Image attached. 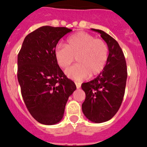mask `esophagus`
<instances>
[{"instance_id":"34e87169","label":"esophagus","mask_w":147,"mask_h":147,"mask_svg":"<svg viewBox=\"0 0 147 147\" xmlns=\"http://www.w3.org/2000/svg\"><path fill=\"white\" fill-rule=\"evenodd\" d=\"M75 84H76V86H77V89H79V88H80V87H81V84H79V83H77V82H75Z\"/></svg>"}]
</instances>
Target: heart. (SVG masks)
Returning <instances> with one entry per match:
<instances>
[{
  "mask_svg": "<svg viewBox=\"0 0 147 147\" xmlns=\"http://www.w3.org/2000/svg\"><path fill=\"white\" fill-rule=\"evenodd\" d=\"M55 56L58 65L63 69L68 68L75 57L77 63L66 70V74L70 79L79 81L102 71L108 57V48L103 40L79 32L69 37L66 45L57 46Z\"/></svg>",
  "mask_w": 147,
  "mask_h": 147,
  "instance_id": "heart-1",
  "label": "heart"
}]
</instances>
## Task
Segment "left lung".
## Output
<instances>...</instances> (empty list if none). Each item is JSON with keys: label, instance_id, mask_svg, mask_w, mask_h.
<instances>
[{"label": "left lung", "instance_id": "left-lung-1", "mask_svg": "<svg viewBox=\"0 0 147 147\" xmlns=\"http://www.w3.org/2000/svg\"><path fill=\"white\" fill-rule=\"evenodd\" d=\"M91 30L100 33L107 43L109 55L99 75L81 85L86 93L82 111L89 121L101 123L110 120L121 107L126 86L127 64L123 51L116 40L101 30Z\"/></svg>", "mask_w": 147, "mask_h": 147}]
</instances>
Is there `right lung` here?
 <instances>
[{
  "label": "right lung",
  "mask_w": 147,
  "mask_h": 147,
  "mask_svg": "<svg viewBox=\"0 0 147 147\" xmlns=\"http://www.w3.org/2000/svg\"><path fill=\"white\" fill-rule=\"evenodd\" d=\"M72 30L44 26L26 36L18 55V80L31 116L43 125L63 118L75 83L67 78L55 56L59 40Z\"/></svg>",
  "instance_id": "right-lung-1"
}]
</instances>
